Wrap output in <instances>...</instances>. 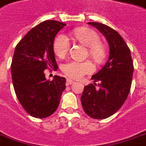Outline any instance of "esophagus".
Segmentation results:
<instances>
[{"label":"esophagus","instance_id":"1","mask_svg":"<svg viewBox=\"0 0 146 146\" xmlns=\"http://www.w3.org/2000/svg\"><path fill=\"white\" fill-rule=\"evenodd\" d=\"M73 83H74V81H73V80H71V79H69V78H68V79L66 80V84H67V85H70V84H72Z\"/></svg>","mask_w":146,"mask_h":146}]
</instances>
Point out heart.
I'll use <instances>...</instances> for the list:
<instances>
[{
    "label": "heart",
    "instance_id": "heart-1",
    "mask_svg": "<svg viewBox=\"0 0 146 146\" xmlns=\"http://www.w3.org/2000/svg\"><path fill=\"white\" fill-rule=\"evenodd\" d=\"M73 36L76 41L87 46V55L97 64L104 61L107 54L105 45L100 41V38L96 31L88 28L80 27L73 31ZM70 49V42L64 34H59L54 41V51L56 56L62 58L68 54ZM94 65L90 61H70L62 66L63 73L70 78L79 79L86 74L92 73Z\"/></svg>",
    "mask_w": 146,
    "mask_h": 146
}]
</instances>
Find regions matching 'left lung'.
I'll list each match as a JSON object with an SVG mask.
<instances>
[{
	"label": "left lung",
	"instance_id": "8db88e82",
	"mask_svg": "<svg viewBox=\"0 0 146 146\" xmlns=\"http://www.w3.org/2000/svg\"><path fill=\"white\" fill-rule=\"evenodd\" d=\"M107 38L109 58L101 70L92 76L96 83L84 86L80 97L84 112L95 119H107L114 115L126 101L132 83L133 64L130 48L122 36L105 24L89 22Z\"/></svg>",
	"mask_w": 146,
	"mask_h": 146
}]
</instances>
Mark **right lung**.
<instances>
[{"instance_id": "1", "label": "right lung", "mask_w": 146, "mask_h": 146, "mask_svg": "<svg viewBox=\"0 0 146 146\" xmlns=\"http://www.w3.org/2000/svg\"><path fill=\"white\" fill-rule=\"evenodd\" d=\"M66 24L46 20L30 30L16 45L11 64L13 87L20 104L35 118L44 119L54 113L66 88V78L45 77L44 70H57L54 52L56 35Z\"/></svg>"}]
</instances>
